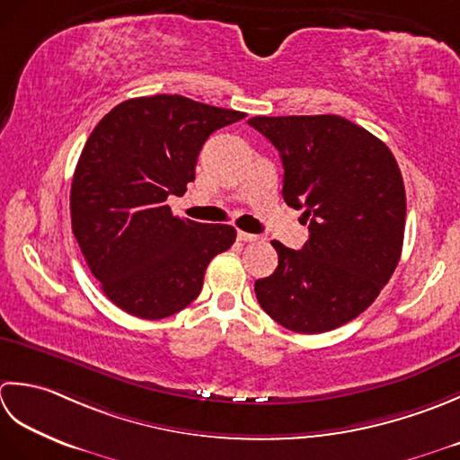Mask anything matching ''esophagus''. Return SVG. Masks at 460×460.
<instances>
[{
    "instance_id": "obj_1",
    "label": "esophagus",
    "mask_w": 460,
    "mask_h": 460,
    "mask_svg": "<svg viewBox=\"0 0 460 460\" xmlns=\"http://www.w3.org/2000/svg\"><path fill=\"white\" fill-rule=\"evenodd\" d=\"M238 240H242V242H256V240H260V236H256V234L238 230Z\"/></svg>"
}]
</instances>
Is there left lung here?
<instances>
[{"label": "left lung", "instance_id": "8db88e82", "mask_svg": "<svg viewBox=\"0 0 460 460\" xmlns=\"http://www.w3.org/2000/svg\"><path fill=\"white\" fill-rule=\"evenodd\" d=\"M284 164V200L304 208L302 250L271 242L278 268L256 279L261 309L286 330L323 333L367 309L395 271L405 234V186L395 156L337 115L252 117Z\"/></svg>", "mask_w": 460, "mask_h": 460}]
</instances>
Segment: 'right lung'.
Segmentation results:
<instances>
[{
  "label": "right lung",
  "mask_w": 460,
  "mask_h": 460,
  "mask_svg": "<svg viewBox=\"0 0 460 460\" xmlns=\"http://www.w3.org/2000/svg\"><path fill=\"white\" fill-rule=\"evenodd\" d=\"M246 115L182 95L120 102L93 128L71 182V228L117 307L163 320L199 297L210 260L236 230L172 214L166 199L194 181L214 130Z\"/></svg>",
  "instance_id": "obj_1"
}]
</instances>
